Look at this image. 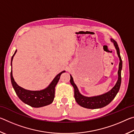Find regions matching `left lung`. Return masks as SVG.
<instances>
[{
  "mask_svg": "<svg viewBox=\"0 0 134 134\" xmlns=\"http://www.w3.org/2000/svg\"><path fill=\"white\" fill-rule=\"evenodd\" d=\"M110 40L113 42L115 48L116 49L118 56L119 58V70L118 71V79L116 83L115 84L114 87L112 89L108 92L99 95V96L92 97L85 96L81 94L79 92L77 87L74 82L73 78H72L71 75H70V83L73 86L74 89V98H75L76 102L83 108L94 109H99L105 107L113 100V99L115 98L119 92L121 84V70L122 69V62L121 55H120L118 45L117 42L114 40H113L112 38H111Z\"/></svg>",
  "mask_w": 134,
  "mask_h": 134,
  "instance_id": "obj_1",
  "label": "left lung"
}]
</instances>
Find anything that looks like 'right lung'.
<instances>
[{
	"instance_id": "obj_1",
	"label": "right lung",
	"mask_w": 134,
	"mask_h": 134,
	"mask_svg": "<svg viewBox=\"0 0 134 134\" xmlns=\"http://www.w3.org/2000/svg\"><path fill=\"white\" fill-rule=\"evenodd\" d=\"M17 50L11 58V66H12V60ZM65 71H63L57 75L47 87L41 90H29L25 89L18 86L15 82L12 75V68L10 72L11 83L18 97L24 103L34 108H40L48 105L53 102L55 97V87L60 80L61 74Z\"/></svg>"
}]
</instances>
